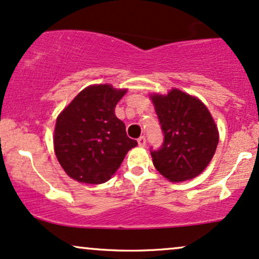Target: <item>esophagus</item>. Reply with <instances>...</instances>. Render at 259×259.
Returning a JSON list of instances; mask_svg holds the SVG:
<instances>
[{
  "label": "esophagus",
  "instance_id": "34e87169",
  "mask_svg": "<svg viewBox=\"0 0 259 259\" xmlns=\"http://www.w3.org/2000/svg\"><path fill=\"white\" fill-rule=\"evenodd\" d=\"M137 142H139V146H140V147H145V146H146V137H145V136L139 137V140H137Z\"/></svg>",
  "mask_w": 259,
  "mask_h": 259
}]
</instances>
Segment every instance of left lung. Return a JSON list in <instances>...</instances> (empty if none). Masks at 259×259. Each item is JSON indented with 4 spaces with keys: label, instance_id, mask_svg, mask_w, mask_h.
I'll return each mask as SVG.
<instances>
[{
    "label": "left lung",
    "instance_id": "obj_1",
    "mask_svg": "<svg viewBox=\"0 0 259 259\" xmlns=\"http://www.w3.org/2000/svg\"><path fill=\"white\" fill-rule=\"evenodd\" d=\"M163 134L158 150H150L155 168L169 182L181 183L204 171L214 156L219 132L207 106L177 90L150 96Z\"/></svg>",
    "mask_w": 259,
    "mask_h": 259
}]
</instances>
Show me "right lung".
I'll return each instance as SVG.
<instances>
[{
  "label": "right lung",
  "mask_w": 259,
  "mask_h": 259,
  "mask_svg": "<svg viewBox=\"0 0 259 259\" xmlns=\"http://www.w3.org/2000/svg\"><path fill=\"white\" fill-rule=\"evenodd\" d=\"M125 93L126 90H116L107 83L88 86L57 117L55 153L70 178L103 184L119 168L126 153L137 146L114 113Z\"/></svg>",
  "instance_id": "add662e5"
}]
</instances>
